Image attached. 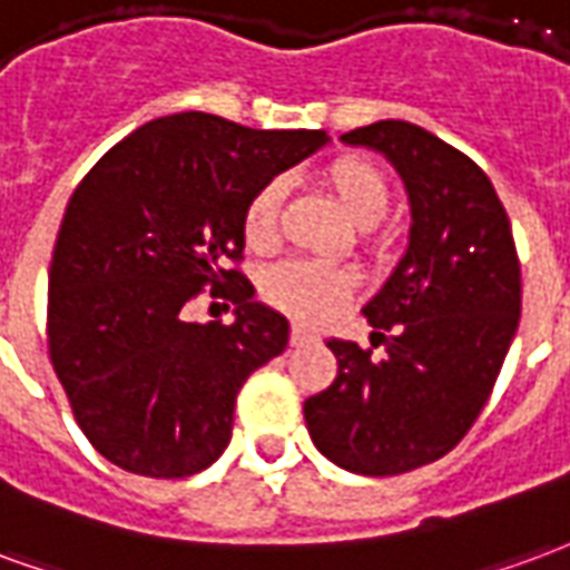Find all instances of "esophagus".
Wrapping results in <instances>:
<instances>
[{"label": "esophagus", "mask_w": 570, "mask_h": 570, "mask_svg": "<svg viewBox=\"0 0 570 570\" xmlns=\"http://www.w3.org/2000/svg\"><path fill=\"white\" fill-rule=\"evenodd\" d=\"M306 343H313V334L303 325L291 327V346H306Z\"/></svg>", "instance_id": "1"}]
</instances>
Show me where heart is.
<instances>
[{
	"label": "heart",
	"instance_id": "obj_1",
	"mask_svg": "<svg viewBox=\"0 0 570 570\" xmlns=\"http://www.w3.org/2000/svg\"><path fill=\"white\" fill-rule=\"evenodd\" d=\"M327 188L334 190L336 203L343 206L358 227H373L385 218L392 206V190L380 169L364 157H336L325 169ZM282 181H267L252 194L243 212V236L248 248L264 252L276 243L279 234ZM352 291V276L343 269L313 264V261H285L264 276V294L282 313L297 315L303 322H325L346 303Z\"/></svg>",
	"mask_w": 570,
	"mask_h": 570
}]
</instances>
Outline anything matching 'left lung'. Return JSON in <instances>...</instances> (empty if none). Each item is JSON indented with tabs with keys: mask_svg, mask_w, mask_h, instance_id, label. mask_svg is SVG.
<instances>
[{
	"mask_svg": "<svg viewBox=\"0 0 570 570\" xmlns=\"http://www.w3.org/2000/svg\"><path fill=\"white\" fill-rule=\"evenodd\" d=\"M340 139L397 169L413 224L397 267L361 309L385 355L327 340L340 371L303 416L325 459L394 476L446 455L489 401L522 313L519 257L489 176L434 132L376 120Z\"/></svg>",
	"mask_w": 570,
	"mask_h": 570,
	"instance_id": "8db88e82",
	"label": "left lung"
}]
</instances>
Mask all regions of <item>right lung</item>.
Instances as JSON below:
<instances>
[{
    "mask_svg": "<svg viewBox=\"0 0 570 570\" xmlns=\"http://www.w3.org/2000/svg\"><path fill=\"white\" fill-rule=\"evenodd\" d=\"M327 142L181 111L132 130L75 188L48 269V348L111 464L178 480L227 450L243 382L288 346V318L227 269L243 257L245 203ZM227 281L235 325L188 323L198 288Z\"/></svg>",
    "mask_w": 570,
    "mask_h": 570,
    "instance_id": "right-lung-1",
    "label": "right lung"
}]
</instances>
